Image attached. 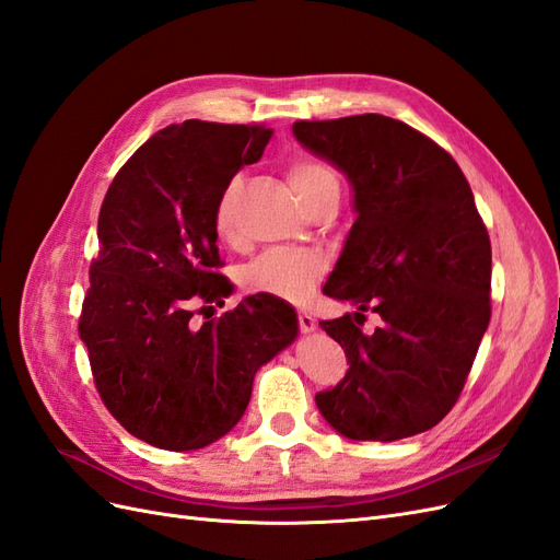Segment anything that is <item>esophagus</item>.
<instances>
[{
  "mask_svg": "<svg viewBox=\"0 0 560 560\" xmlns=\"http://www.w3.org/2000/svg\"><path fill=\"white\" fill-rule=\"evenodd\" d=\"M299 327H301L303 334H313L317 329V322L308 313H299Z\"/></svg>",
  "mask_w": 560,
  "mask_h": 560,
  "instance_id": "esophagus-1",
  "label": "esophagus"
}]
</instances>
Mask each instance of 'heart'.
<instances>
[{"instance_id":"1","label":"heart","mask_w":560,"mask_h":560,"mask_svg":"<svg viewBox=\"0 0 560 560\" xmlns=\"http://www.w3.org/2000/svg\"><path fill=\"white\" fill-rule=\"evenodd\" d=\"M290 184L299 200L306 202L322 191L338 189V177L327 163L301 159L290 165ZM243 177L235 175L219 194L214 206V231L219 241L231 243L235 238V206H238ZM322 276V261L313 254H301L292 249L270 252L259 261H254L247 273L245 284L252 292H261L278 296L284 301H303L313 292L315 282Z\"/></svg>"}]
</instances>
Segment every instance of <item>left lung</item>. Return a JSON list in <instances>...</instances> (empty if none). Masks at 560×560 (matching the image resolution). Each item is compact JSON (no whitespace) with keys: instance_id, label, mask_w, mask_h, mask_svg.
<instances>
[{"instance_id":"1","label":"left lung","mask_w":560,"mask_h":560,"mask_svg":"<svg viewBox=\"0 0 560 560\" xmlns=\"http://www.w3.org/2000/svg\"><path fill=\"white\" fill-rule=\"evenodd\" d=\"M292 132L343 173L354 212L322 290L354 313L319 322L350 366L317 409L354 442L425 432L460 397L490 319V241L469 184L442 147L383 114ZM366 310L384 319L374 335L361 331Z\"/></svg>"}]
</instances>
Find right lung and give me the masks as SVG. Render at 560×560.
<instances>
[{
	"label": "right lung",
	"instance_id": "1",
	"mask_svg": "<svg viewBox=\"0 0 560 560\" xmlns=\"http://www.w3.org/2000/svg\"><path fill=\"white\" fill-rule=\"evenodd\" d=\"M270 138L264 126H167L128 159L100 208L79 331L107 409L156 448L196 451L229 434L257 371L299 336L284 301L247 296L198 327L189 308L229 296L214 273V206Z\"/></svg>",
	"mask_w": 560,
	"mask_h": 560
}]
</instances>
